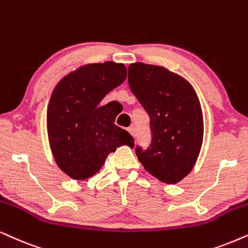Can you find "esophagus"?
<instances>
[{"label": "esophagus", "mask_w": 248, "mask_h": 248, "mask_svg": "<svg viewBox=\"0 0 248 248\" xmlns=\"http://www.w3.org/2000/svg\"><path fill=\"white\" fill-rule=\"evenodd\" d=\"M128 131H129V133L133 135V136H136V128H135L134 126L128 128Z\"/></svg>", "instance_id": "34e87169"}]
</instances>
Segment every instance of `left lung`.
Here are the masks:
<instances>
[{
	"mask_svg": "<svg viewBox=\"0 0 248 248\" xmlns=\"http://www.w3.org/2000/svg\"><path fill=\"white\" fill-rule=\"evenodd\" d=\"M130 91L150 115L152 140L137 145L140 163L152 176L176 184L193 169L203 143V115L191 85L163 67L133 63L128 68Z\"/></svg>",
	"mask_w": 248,
	"mask_h": 248,
	"instance_id": "obj_1",
	"label": "left lung"
}]
</instances>
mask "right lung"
Wrapping results in <instances>:
<instances>
[{
	"mask_svg": "<svg viewBox=\"0 0 248 248\" xmlns=\"http://www.w3.org/2000/svg\"><path fill=\"white\" fill-rule=\"evenodd\" d=\"M127 77L124 64L85 65L59 82L49 100L47 133L59 168L76 180L98 172L108 155L134 138L114 124L115 102L101 105L108 92Z\"/></svg>",
	"mask_w": 248,
	"mask_h": 248,
	"instance_id": "obj_1",
	"label": "right lung"
}]
</instances>
